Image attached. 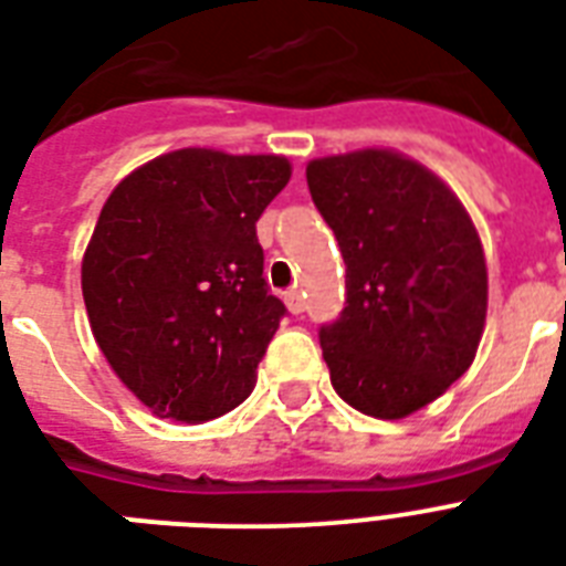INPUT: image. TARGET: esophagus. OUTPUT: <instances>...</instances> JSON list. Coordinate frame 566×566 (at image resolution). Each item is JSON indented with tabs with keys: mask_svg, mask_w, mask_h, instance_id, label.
Listing matches in <instances>:
<instances>
[{
	"mask_svg": "<svg viewBox=\"0 0 566 566\" xmlns=\"http://www.w3.org/2000/svg\"><path fill=\"white\" fill-rule=\"evenodd\" d=\"M284 302H287V308H291V314H302V311H305V302H302V293L300 291H287V293H284Z\"/></svg>",
	"mask_w": 566,
	"mask_h": 566,
	"instance_id": "esophagus-1",
	"label": "esophagus"
}]
</instances>
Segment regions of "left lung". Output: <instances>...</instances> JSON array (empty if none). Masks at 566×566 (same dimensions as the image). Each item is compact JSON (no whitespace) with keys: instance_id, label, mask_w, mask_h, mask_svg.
I'll return each instance as SVG.
<instances>
[{"instance_id":"left-lung-1","label":"left lung","mask_w":566,"mask_h":566,"mask_svg":"<svg viewBox=\"0 0 566 566\" xmlns=\"http://www.w3.org/2000/svg\"><path fill=\"white\" fill-rule=\"evenodd\" d=\"M311 199L346 264V305L319 326L337 396L378 420L438 399L473 364L488 314L482 240L464 205L390 149L308 164Z\"/></svg>"}]
</instances>
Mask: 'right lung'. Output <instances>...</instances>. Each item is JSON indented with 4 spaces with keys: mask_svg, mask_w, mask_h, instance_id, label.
<instances>
[{
    "mask_svg": "<svg viewBox=\"0 0 566 566\" xmlns=\"http://www.w3.org/2000/svg\"><path fill=\"white\" fill-rule=\"evenodd\" d=\"M291 179L279 155L167 153L119 181L82 261L102 355L164 420L205 422L255 387L284 302L255 222Z\"/></svg>",
    "mask_w": 566,
    "mask_h": 566,
    "instance_id": "add662e5",
    "label": "right lung"
}]
</instances>
